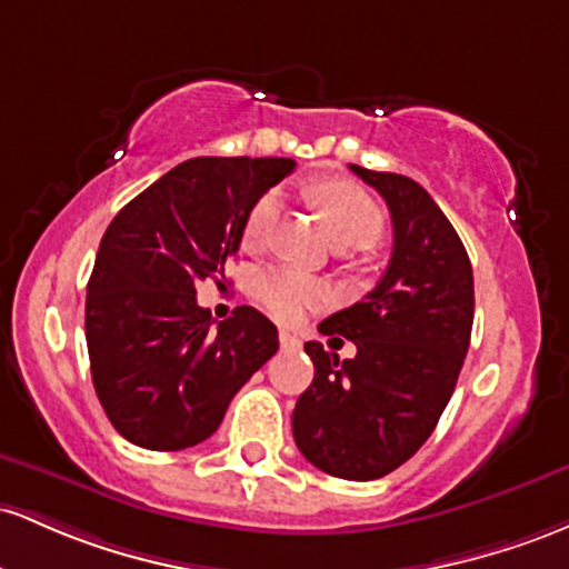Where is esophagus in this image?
I'll return each instance as SVG.
<instances>
[{
	"label": "esophagus",
	"instance_id": "esophagus-1",
	"mask_svg": "<svg viewBox=\"0 0 569 569\" xmlns=\"http://www.w3.org/2000/svg\"><path fill=\"white\" fill-rule=\"evenodd\" d=\"M279 343H282V349H301V338L290 330H279Z\"/></svg>",
	"mask_w": 569,
	"mask_h": 569
}]
</instances>
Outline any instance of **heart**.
Returning <instances> with one entry per match:
<instances>
[{
    "mask_svg": "<svg viewBox=\"0 0 569 569\" xmlns=\"http://www.w3.org/2000/svg\"><path fill=\"white\" fill-rule=\"evenodd\" d=\"M319 212L336 247H373L385 233V214L362 188L352 182H328L317 193ZM279 214V193L268 190L252 203L244 220V241L258 244ZM254 301L279 319H296L325 298L322 284L290 268H266L252 279Z\"/></svg>",
    "mask_w": 569,
    "mask_h": 569,
    "instance_id": "obj_1",
    "label": "heart"
}]
</instances>
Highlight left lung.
I'll return each instance as SVG.
<instances>
[{
  "label": "left lung",
  "instance_id": "obj_1",
  "mask_svg": "<svg viewBox=\"0 0 569 569\" xmlns=\"http://www.w3.org/2000/svg\"><path fill=\"white\" fill-rule=\"evenodd\" d=\"M349 169L387 201L392 258L362 301L319 325V333L355 341L352 360L319 341L303 347L315 381L292 411V436L322 473L373 481L422 449L455 392L473 330V268L422 184Z\"/></svg>",
  "mask_w": 569,
  "mask_h": 569
}]
</instances>
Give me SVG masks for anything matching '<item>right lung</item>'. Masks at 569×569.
Returning a JSON list of instances; mask_svg holds the SVG:
<instances>
[{"instance_id":"add662e5","label":"right lung","mask_w":569,"mask_h":569,"mask_svg":"<svg viewBox=\"0 0 569 569\" xmlns=\"http://www.w3.org/2000/svg\"><path fill=\"white\" fill-rule=\"evenodd\" d=\"M290 158H190L126 203L96 254L86 341L99 403L133 446L180 451L220 427L233 395L279 349L252 306L214 322L196 284L226 277L247 212Z\"/></svg>"}]
</instances>
